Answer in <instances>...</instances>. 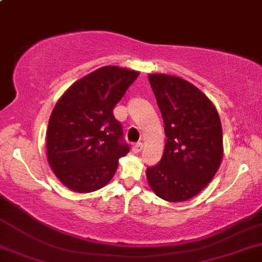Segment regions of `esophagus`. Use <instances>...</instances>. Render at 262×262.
I'll return each instance as SVG.
<instances>
[{
	"label": "esophagus",
	"instance_id": "1",
	"mask_svg": "<svg viewBox=\"0 0 262 262\" xmlns=\"http://www.w3.org/2000/svg\"><path fill=\"white\" fill-rule=\"evenodd\" d=\"M142 149H143V143L142 142H137V143L132 146V151H135V153H140Z\"/></svg>",
	"mask_w": 262,
	"mask_h": 262
}]
</instances>
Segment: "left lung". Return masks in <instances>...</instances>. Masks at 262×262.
<instances>
[{
	"label": "left lung",
	"mask_w": 262,
	"mask_h": 262,
	"mask_svg": "<svg viewBox=\"0 0 262 262\" xmlns=\"http://www.w3.org/2000/svg\"><path fill=\"white\" fill-rule=\"evenodd\" d=\"M164 121L165 149L147 180L167 202L190 199L215 176L222 160V127L214 104L186 80L148 75Z\"/></svg>",
	"instance_id": "obj_1"
}]
</instances>
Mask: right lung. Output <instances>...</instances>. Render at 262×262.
Listing matches in <instances>:
<instances>
[{"instance_id":"add662e5","label":"right lung","mask_w":262,"mask_h":262,"mask_svg":"<svg viewBox=\"0 0 262 262\" xmlns=\"http://www.w3.org/2000/svg\"><path fill=\"white\" fill-rule=\"evenodd\" d=\"M138 72L106 66L73 83L51 114L47 159L68 188L89 193L104 187L130 151L113 109Z\"/></svg>"}]
</instances>
